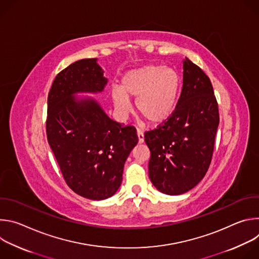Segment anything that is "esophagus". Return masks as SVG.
Returning <instances> with one entry per match:
<instances>
[{"label":"esophagus","instance_id":"1","mask_svg":"<svg viewBox=\"0 0 259 259\" xmlns=\"http://www.w3.org/2000/svg\"><path fill=\"white\" fill-rule=\"evenodd\" d=\"M137 137H138V142L139 143H142L144 141V135L140 130L137 131Z\"/></svg>","mask_w":259,"mask_h":259}]
</instances>
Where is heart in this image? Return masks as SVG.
<instances>
[{
  "label": "heart",
  "mask_w": 259,
  "mask_h": 259,
  "mask_svg": "<svg viewBox=\"0 0 259 259\" xmlns=\"http://www.w3.org/2000/svg\"><path fill=\"white\" fill-rule=\"evenodd\" d=\"M179 90L180 78L175 69L145 65L127 71L122 77L120 89H112L110 97L123 116L130 113L129 99H136L137 112L150 123L159 125L173 114Z\"/></svg>",
  "instance_id": "1"
}]
</instances>
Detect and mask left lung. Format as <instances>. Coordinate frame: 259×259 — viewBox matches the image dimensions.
<instances>
[{"mask_svg":"<svg viewBox=\"0 0 259 259\" xmlns=\"http://www.w3.org/2000/svg\"><path fill=\"white\" fill-rule=\"evenodd\" d=\"M218 124V105L210 79L186 57L181 94L173 114L163 125L144 134L151 151L149 175L158 191L181 195L204 178Z\"/></svg>","mask_w":259,"mask_h":259,"instance_id":"obj_1","label":"left lung"}]
</instances>
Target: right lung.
<instances>
[{"instance_id":"1","label":"right lung","mask_w":259,"mask_h":259,"mask_svg":"<svg viewBox=\"0 0 259 259\" xmlns=\"http://www.w3.org/2000/svg\"><path fill=\"white\" fill-rule=\"evenodd\" d=\"M97 58L71 63L56 76L48 94L46 132L67 186L90 200L119 190L124 164L138 142L136 129L110 119L92 97L107 84Z\"/></svg>"}]
</instances>
